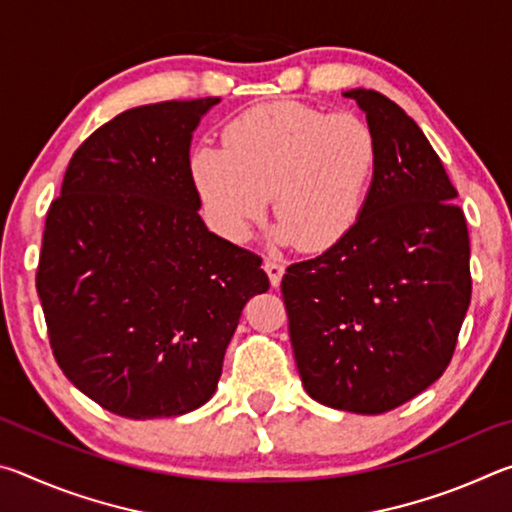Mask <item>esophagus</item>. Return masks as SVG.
<instances>
[{
  "mask_svg": "<svg viewBox=\"0 0 512 512\" xmlns=\"http://www.w3.org/2000/svg\"><path fill=\"white\" fill-rule=\"evenodd\" d=\"M264 271L268 275V280H271L273 287H277V284L282 282V275H284V266L277 262V259H264Z\"/></svg>",
  "mask_w": 512,
  "mask_h": 512,
  "instance_id": "esophagus-1",
  "label": "esophagus"
}]
</instances>
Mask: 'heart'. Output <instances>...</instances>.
Masks as SVG:
<instances>
[{
	"instance_id": "b5f03b06",
	"label": "heart",
	"mask_w": 512,
	"mask_h": 512,
	"mask_svg": "<svg viewBox=\"0 0 512 512\" xmlns=\"http://www.w3.org/2000/svg\"><path fill=\"white\" fill-rule=\"evenodd\" d=\"M377 164V135L363 117L280 101L241 112L225 126L223 149L198 146L189 169L228 239H246L271 196L280 239L316 253L357 225Z\"/></svg>"
}]
</instances>
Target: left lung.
<instances>
[{"label": "left lung", "mask_w": 512, "mask_h": 512, "mask_svg": "<svg viewBox=\"0 0 512 512\" xmlns=\"http://www.w3.org/2000/svg\"><path fill=\"white\" fill-rule=\"evenodd\" d=\"M379 142L354 228L282 277L302 386L332 409L379 415L447 370L472 298L456 189L418 124L375 90L345 92Z\"/></svg>", "instance_id": "obj_1"}]
</instances>
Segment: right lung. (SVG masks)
I'll list each match as a JSON object with an SVG mask.
<instances>
[{"label":"right lung","instance_id":"right-lung-1","mask_svg":"<svg viewBox=\"0 0 512 512\" xmlns=\"http://www.w3.org/2000/svg\"><path fill=\"white\" fill-rule=\"evenodd\" d=\"M219 97L121 112L67 164L47 210L36 289L65 377L131 420L171 418L216 391L241 309L268 291L262 257L205 228L189 169Z\"/></svg>","mask_w":512,"mask_h":512}]
</instances>
